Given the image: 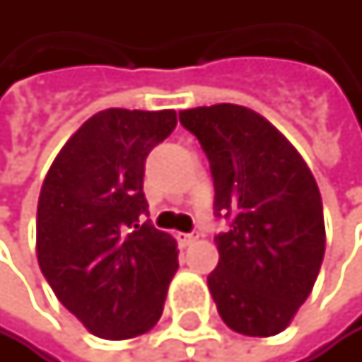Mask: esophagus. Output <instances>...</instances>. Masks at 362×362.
Segmentation results:
<instances>
[{
  "label": "esophagus",
  "instance_id": "esophagus-1",
  "mask_svg": "<svg viewBox=\"0 0 362 362\" xmlns=\"http://www.w3.org/2000/svg\"><path fill=\"white\" fill-rule=\"evenodd\" d=\"M197 239H199V234H197V232H191V234H177V241L182 243V245H193Z\"/></svg>",
  "mask_w": 362,
  "mask_h": 362
}]
</instances>
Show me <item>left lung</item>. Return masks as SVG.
<instances>
[{
    "label": "left lung",
    "mask_w": 362,
    "mask_h": 362,
    "mask_svg": "<svg viewBox=\"0 0 362 362\" xmlns=\"http://www.w3.org/2000/svg\"><path fill=\"white\" fill-rule=\"evenodd\" d=\"M197 136L215 182L217 269L208 276L228 328L247 337L282 332L310 296L326 252L324 208L300 151L258 112L215 104L180 112Z\"/></svg>",
    "instance_id": "1"
}]
</instances>
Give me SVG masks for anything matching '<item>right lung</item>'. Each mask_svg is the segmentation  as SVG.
Masks as SVG:
<instances>
[{
	"label": "right lung",
	"mask_w": 362,
	"mask_h": 362,
	"mask_svg": "<svg viewBox=\"0 0 362 362\" xmlns=\"http://www.w3.org/2000/svg\"><path fill=\"white\" fill-rule=\"evenodd\" d=\"M175 123V110L97 112L62 145L40 187L38 267L95 337L132 339L163 315L177 243L143 221V173Z\"/></svg>",
	"instance_id": "add662e5"
}]
</instances>
